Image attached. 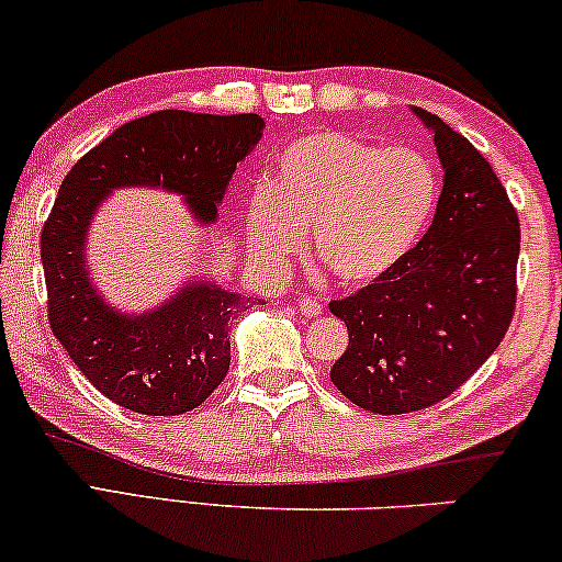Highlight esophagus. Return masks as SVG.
Instances as JSON below:
<instances>
[{"mask_svg":"<svg viewBox=\"0 0 562 562\" xmlns=\"http://www.w3.org/2000/svg\"><path fill=\"white\" fill-rule=\"evenodd\" d=\"M297 307H300V313L307 315V317H315V315H321V310H323V305L317 303L315 297H310V295H303V297H300Z\"/></svg>","mask_w":562,"mask_h":562,"instance_id":"1","label":"esophagus"}]
</instances>
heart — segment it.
Returning <instances> with one entry per match:
<instances>
[{
    "label": "heart",
    "mask_w": 562,
    "mask_h": 562,
    "mask_svg": "<svg viewBox=\"0 0 562 562\" xmlns=\"http://www.w3.org/2000/svg\"><path fill=\"white\" fill-rule=\"evenodd\" d=\"M441 173L422 148L321 131L282 150L247 206L249 252L267 270L305 245L342 282H371L404 262L429 229Z\"/></svg>",
    "instance_id": "obj_1"
}]
</instances>
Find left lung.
<instances>
[{
	"label": "left lung",
	"mask_w": 562,
	"mask_h": 562,
	"mask_svg": "<svg viewBox=\"0 0 562 562\" xmlns=\"http://www.w3.org/2000/svg\"><path fill=\"white\" fill-rule=\"evenodd\" d=\"M414 113L443 166L431 227L396 270L330 300L348 328L335 389L383 416L451 396L495 353L517 303L520 220L505 187L462 133L424 108Z\"/></svg>",
	"instance_id": "obj_1"
}]
</instances>
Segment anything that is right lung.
Here are the masks:
<instances>
[{"instance_id": "1", "label": "right lung", "mask_w": 562, "mask_h": 562, "mask_svg": "<svg viewBox=\"0 0 562 562\" xmlns=\"http://www.w3.org/2000/svg\"><path fill=\"white\" fill-rule=\"evenodd\" d=\"M262 128L257 113L158 111L123 123L65 176L40 239L49 328L113 404L146 416L204 404L229 371V321L249 297L201 280L144 315L108 307L86 270L90 216L113 189L150 187L176 191L196 220L214 222Z\"/></svg>"}]
</instances>
